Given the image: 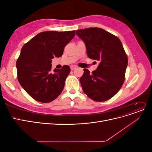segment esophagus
<instances>
[{"mask_svg":"<svg viewBox=\"0 0 152 152\" xmlns=\"http://www.w3.org/2000/svg\"><path fill=\"white\" fill-rule=\"evenodd\" d=\"M75 68H76V66H74V65H72V66H70V69H71V70H74Z\"/></svg>","mask_w":152,"mask_h":152,"instance_id":"34e87169","label":"esophagus"}]
</instances>
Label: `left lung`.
I'll list each match as a JSON object with an SVG mask.
<instances>
[{"label": "left lung", "mask_w": 152, "mask_h": 152, "mask_svg": "<svg viewBox=\"0 0 152 152\" xmlns=\"http://www.w3.org/2000/svg\"><path fill=\"white\" fill-rule=\"evenodd\" d=\"M76 34L84 42L88 57L99 61L92 73L84 69L80 79L82 88L95 102L108 100L118 93L125 80L128 59L121 41L100 28L78 30Z\"/></svg>", "instance_id": "8db88e82"}]
</instances>
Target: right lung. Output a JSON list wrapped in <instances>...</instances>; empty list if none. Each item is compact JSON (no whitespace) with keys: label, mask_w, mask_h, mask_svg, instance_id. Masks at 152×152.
Masks as SVG:
<instances>
[{"label":"right lung","mask_w":152,"mask_h":152,"mask_svg":"<svg viewBox=\"0 0 152 152\" xmlns=\"http://www.w3.org/2000/svg\"><path fill=\"white\" fill-rule=\"evenodd\" d=\"M75 31H43L23 46L16 61L18 80L32 98L49 103L61 93L70 68L51 71V59L61 57Z\"/></svg>","instance_id":"add662e5"}]
</instances>
